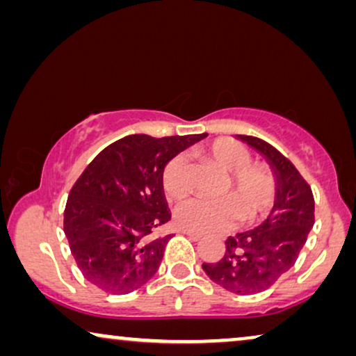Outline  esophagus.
<instances>
[{"mask_svg": "<svg viewBox=\"0 0 356 356\" xmlns=\"http://www.w3.org/2000/svg\"><path fill=\"white\" fill-rule=\"evenodd\" d=\"M181 233H184V235H188V236L191 238V240H194V241L202 240L201 233H197V232H194V230H189V228H181Z\"/></svg>", "mask_w": 356, "mask_h": 356, "instance_id": "34e87169", "label": "esophagus"}]
</instances>
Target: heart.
I'll list each match as a JSON object with an SVG mask.
<instances>
[{"mask_svg": "<svg viewBox=\"0 0 356 356\" xmlns=\"http://www.w3.org/2000/svg\"><path fill=\"white\" fill-rule=\"evenodd\" d=\"M209 155L218 167L230 172L228 188L233 194L220 197H193L183 202L177 218L183 227L196 232L222 230L236 220H254L272 207L277 196L274 175L262 165H251V154L245 145L233 139H217L209 147ZM163 191L170 197H183L188 193L186 162L175 155L167 163L162 177Z\"/></svg>", "mask_w": 356, "mask_h": 356, "instance_id": "1", "label": "heart"}]
</instances>
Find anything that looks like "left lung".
<instances>
[{"label":"left lung","mask_w":356,"mask_h":356,"mask_svg":"<svg viewBox=\"0 0 356 356\" xmlns=\"http://www.w3.org/2000/svg\"><path fill=\"white\" fill-rule=\"evenodd\" d=\"M264 155L277 178L272 212L259 227L225 241L218 262H204L209 279L236 295H254L275 284L295 264L314 225V197L295 165L269 143L254 136H236Z\"/></svg>","instance_id":"left-lung-1"}]
</instances>
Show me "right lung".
I'll return each mask as SVG.
<instances>
[{"instance_id": "right-lung-1", "label": "right lung", "mask_w": 356, "mask_h": 356, "mask_svg": "<svg viewBox=\"0 0 356 356\" xmlns=\"http://www.w3.org/2000/svg\"><path fill=\"white\" fill-rule=\"evenodd\" d=\"M206 134H133L105 147L71 188L65 235L82 275L100 290L126 295L152 279L172 235L155 233L172 218L165 165Z\"/></svg>"}]
</instances>
